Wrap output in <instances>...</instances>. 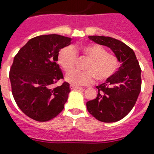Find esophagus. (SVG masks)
<instances>
[{"label":"esophagus","mask_w":154,"mask_h":154,"mask_svg":"<svg viewBox=\"0 0 154 154\" xmlns=\"http://www.w3.org/2000/svg\"><path fill=\"white\" fill-rule=\"evenodd\" d=\"M70 88H71V90H74V89H83L82 87H78V86H75V85H70Z\"/></svg>","instance_id":"1"}]
</instances>
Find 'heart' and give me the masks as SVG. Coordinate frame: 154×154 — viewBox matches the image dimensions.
<instances>
[{
  "mask_svg": "<svg viewBox=\"0 0 154 154\" xmlns=\"http://www.w3.org/2000/svg\"><path fill=\"white\" fill-rule=\"evenodd\" d=\"M83 53L91 59L87 65L86 71H73L65 77L67 83L72 85H88L94 80L98 82L110 79L119 67V60L114 55L106 53L105 48L99 44H88L79 48ZM77 53L72 46L63 48L58 54V63L66 72L75 68Z\"/></svg>",
  "mask_w": 154,
  "mask_h": 154,
  "instance_id": "b5f03b06",
  "label": "heart"
}]
</instances>
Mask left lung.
I'll return each instance as SVG.
<instances>
[{
	"label": "left lung",
	"instance_id": "1",
	"mask_svg": "<svg viewBox=\"0 0 154 154\" xmlns=\"http://www.w3.org/2000/svg\"><path fill=\"white\" fill-rule=\"evenodd\" d=\"M88 38L111 49L120 63V67L105 83L97 86L96 98L87 102V109L98 121L118 122L132 110L141 91L139 63L134 51L120 40L103 35H90Z\"/></svg>",
	"mask_w": 154,
	"mask_h": 154
}]
</instances>
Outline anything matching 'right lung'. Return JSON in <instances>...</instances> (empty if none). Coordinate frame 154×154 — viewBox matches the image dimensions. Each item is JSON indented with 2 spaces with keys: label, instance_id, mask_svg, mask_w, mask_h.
Listing matches in <instances>:
<instances>
[{
  "label": "right lung",
  "instance_id": "add662e5",
  "mask_svg": "<svg viewBox=\"0 0 154 154\" xmlns=\"http://www.w3.org/2000/svg\"><path fill=\"white\" fill-rule=\"evenodd\" d=\"M71 40L57 34L39 35L28 40L14 57L9 72L13 98L22 112L35 121L54 119L67 103L69 83L55 88L51 85L63 78L58 54Z\"/></svg>",
  "mask_w": 154,
  "mask_h": 154
}]
</instances>
